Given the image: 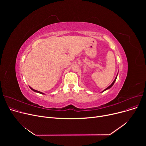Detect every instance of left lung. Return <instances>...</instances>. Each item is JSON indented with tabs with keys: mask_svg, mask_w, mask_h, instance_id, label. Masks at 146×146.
Wrapping results in <instances>:
<instances>
[{
	"mask_svg": "<svg viewBox=\"0 0 146 146\" xmlns=\"http://www.w3.org/2000/svg\"><path fill=\"white\" fill-rule=\"evenodd\" d=\"M118 74H117V76H116V78H115V79H114V80L113 81V82L111 83V85H110L108 88H106L105 90H104L102 92H104V91H105V90H108V89H110L113 85V84H114V83L115 82V81H116V79H117V76H118Z\"/></svg>",
	"mask_w": 146,
	"mask_h": 146,
	"instance_id": "obj_1",
	"label": "left lung"
}]
</instances>
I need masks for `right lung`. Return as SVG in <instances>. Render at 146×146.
<instances>
[{"label":"right lung","mask_w":146,"mask_h":146,"mask_svg":"<svg viewBox=\"0 0 146 146\" xmlns=\"http://www.w3.org/2000/svg\"><path fill=\"white\" fill-rule=\"evenodd\" d=\"M29 88H30V89H31L32 90H33L34 92H37V93H39V94H42V95H44V93H42V92H40V91H38V90H35V89H33L31 87H30L29 86Z\"/></svg>","instance_id":"obj_1"}]
</instances>
